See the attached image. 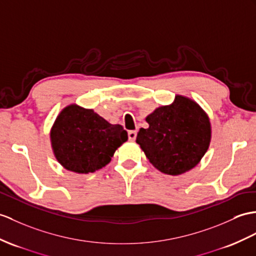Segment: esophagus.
Wrapping results in <instances>:
<instances>
[{"label":"esophagus","mask_w":256,"mask_h":256,"mask_svg":"<svg viewBox=\"0 0 256 256\" xmlns=\"http://www.w3.org/2000/svg\"><path fill=\"white\" fill-rule=\"evenodd\" d=\"M128 138H129V140H136V132H134V130H130V132H128Z\"/></svg>","instance_id":"34e87169"}]
</instances>
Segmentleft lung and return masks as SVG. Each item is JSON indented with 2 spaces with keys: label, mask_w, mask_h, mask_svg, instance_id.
Returning <instances> with one entry per match:
<instances>
[{
  "label": "left lung",
  "mask_w": 256,
  "mask_h": 256,
  "mask_svg": "<svg viewBox=\"0 0 256 256\" xmlns=\"http://www.w3.org/2000/svg\"><path fill=\"white\" fill-rule=\"evenodd\" d=\"M136 143L152 165L167 175L192 170L208 151L210 124L208 115L192 100L177 96L175 102L160 106L146 118Z\"/></svg>",
  "instance_id": "left-lung-1"
}]
</instances>
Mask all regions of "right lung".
Returning a JSON list of instances; mask_svg holds the SVG:
<instances>
[{
	"label": "right lung",
	"mask_w": 256,
	"mask_h": 256,
	"mask_svg": "<svg viewBox=\"0 0 256 256\" xmlns=\"http://www.w3.org/2000/svg\"><path fill=\"white\" fill-rule=\"evenodd\" d=\"M127 139L120 124H112L93 110L74 104L60 112L51 130L56 160L67 170L78 174L94 172L108 165Z\"/></svg>",
	"instance_id": "1"
}]
</instances>
